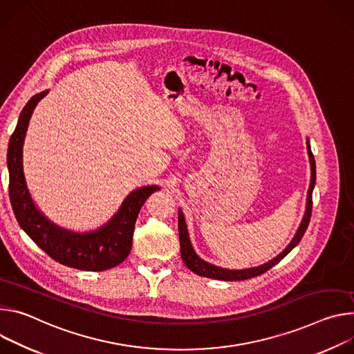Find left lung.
<instances>
[{
    "mask_svg": "<svg viewBox=\"0 0 354 354\" xmlns=\"http://www.w3.org/2000/svg\"><path fill=\"white\" fill-rule=\"evenodd\" d=\"M306 149H308V156H309V165H310V183H309V188H308V194H306V209L304 214V218L301 221V225L295 233V236L292 238V241L290 242V245L277 256L274 257L272 260L257 266V267H252V268H245V270H227V268H222L218 266H214L211 263L204 261L201 257L197 256V253L194 252L192 246H191V241L188 236V230H187V225H185V219L184 215L181 212V209H178V234H180V249H181V259L184 261V264L195 274L203 277H208V279H214V280H223V281H242V280H248V279H253L260 276V274L266 272L267 270H270L272 266H276L279 261H281L302 239L304 233L308 227L309 219H310V214H312V191L313 187H315V180H317V167H315V159H313V154L310 151V145H309V139H306Z\"/></svg>",
    "mask_w": 354,
    "mask_h": 354,
    "instance_id": "obj_1",
    "label": "left lung"
}]
</instances>
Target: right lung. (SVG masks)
Masks as SVG:
<instances>
[{"label": "right lung", "mask_w": 354, "mask_h": 354, "mask_svg": "<svg viewBox=\"0 0 354 354\" xmlns=\"http://www.w3.org/2000/svg\"><path fill=\"white\" fill-rule=\"evenodd\" d=\"M48 93V90L39 93L28 101L10 139L7 163L14 214L28 236L57 263L86 271L112 268L128 257L139 211L149 195L160 188L147 185L132 191L118 212L104 226L91 232L77 233L49 221L37 209L30 197L22 163V147L29 120L37 102Z\"/></svg>", "instance_id": "1"}]
</instances>
